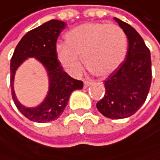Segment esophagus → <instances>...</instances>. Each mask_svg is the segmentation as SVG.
Listing matches in <instances>:
<instances>
[{
    "mask_svg": "<svg viewBox=\"0 0 160 160\" xmlns=\"http://www.w3.org/2000/svg\"><path fill=\"white\" fill-rule=\"evenodd\" d=\"M92 83V82H89V81H84V82H83V87H84V88H88V87L91 86Z\"/></svg>",
    "mask_w": 160,
    "mask_h": 160,
    "instance_id": "obj_1",
    "label": "esophagus"
}]
</instances>
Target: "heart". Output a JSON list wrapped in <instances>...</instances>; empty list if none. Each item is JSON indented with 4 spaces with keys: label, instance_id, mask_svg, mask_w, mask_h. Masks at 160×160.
<instances>
[{
    "label": "heart",
    "instance_id": "obj_1",
    "mask_svg": "<svg viewBox=\"0 0 160 160\" xmlns=\"http://www.w3.org/2000/svg\"><path fill=\"white\" fill-rule=\"evenodd\" d=\"M128 38L115 24L88 22L69 31L66 45L58 47V58L72 74L82 69V57L86 68L97 77H107L117 69L125 58Z\"/></svg>",
    "mask_w": 160,
    "mask_h": 160
}]
</instances>
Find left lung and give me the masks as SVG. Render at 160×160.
<instances>
[{"instance_id":"1","label":"left lung","mask_w":160,"mask_h":160,"mask_svg":"<svg viewBox=\"0 0 160 160\" xmlns=\"http://www.w3.org/2000/svg\"><path fill=\"white\" fill-rule=\"evenodd\" d=\"M128 40L125 60L103 81L105 93L97 103L98 112L113 119L128 118L144 103L151 84L150 52L132 27L114 18Z\"/></svg>"}]
</instances>
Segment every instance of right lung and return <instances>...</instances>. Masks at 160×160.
Returning <instances> with one entry per match:
<instances>
[{
    "mask_svg": "<svg viewBox=\"0 0 160 160\" xmlns=\"http://www.w3.org/2000/svg\"><path fill=\"white\" fill-rule=\"evenodd\" d=\"M66 22L51 20L22 38L11 60V91L18 109L32 122H48L57 119L67 107L71 93L83 87L82 81L74 79L63 71L58 60L57 41ZM28 57H36L45 67L50 78V88L46 99L37 108H26L17 102L13 91L16 68Z\"/></svg>",
    "mask_w": 160,
    "mask_h": 160,
    "instance_id": "add662e5",
    "label": "right lung"
}]
</instances>
